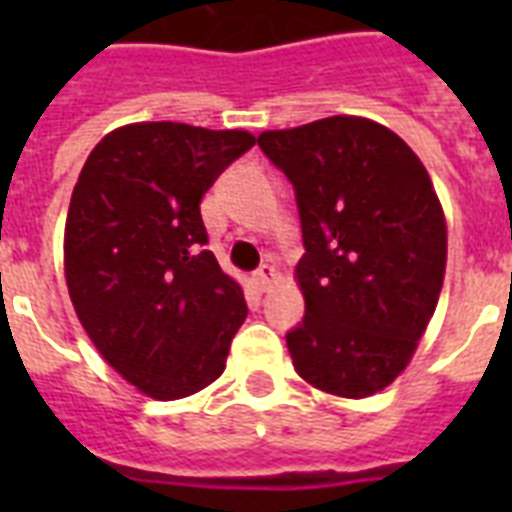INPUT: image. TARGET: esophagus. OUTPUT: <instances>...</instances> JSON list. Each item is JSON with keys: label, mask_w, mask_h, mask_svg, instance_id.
I'll list each match as a JSON object with an SVG mask.
<instances>
[{"label": "esophagus", "mask_w": 512, "mask_h": 512, "mask_svg": "<svg viewBox=\"0 0 512 512\" xmlns=\"http://www.w3.org/2000/svg\"><path fill=\"white\" fill-rule=\"evenodd\" d=\"M279 279H281V273L276 271L273 265H263V268L255 273V281L260 289H271L273 284H279Z\"/></svg>", "instance_id": "1"}]
</instances>
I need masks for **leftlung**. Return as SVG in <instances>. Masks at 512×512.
<instances>
[{
	"label": "left lung",
	"mask_w": 512,
	"mask_h": 512,
	"mask_svg": "<svg viewBox=\"0 0 512 512\" xmlns=\"http://www.w3.org/2000/svg\"><path fill=\"white\" fill-rule=\"evenodd\" d=\"M263 154L292 180L305 255L297 374L340 398L388 388L425 335L446 271V217L420 156L364 116L268 130Z\"/></svg>",
	"instance_id": "8db88e82"
}]
</instances>
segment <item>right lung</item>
I'll list each match as a JSON object with an SVG mask.
<instances>
[{"label":"right lung","instance_id":"right-lung-1","mask_svg":"<svg viewBox=\"0 0 512 512\" xmlns=\"http://www.w3.org/2000/svg\"><path fill=\"white\" fill-rule=\"evenodd\" d=\"M252 146L247 130L124 124L74 185L63 233L74 311L108 366L156 401L212 385L247 319L239 281L204 249L199 204Z\"/></svg>","mask_w":512,"mask_h":512}]
</instances>
